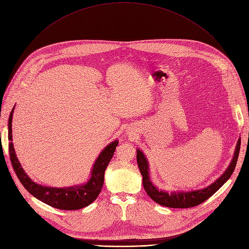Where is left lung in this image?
<instances>
[{
	"label": "left lung",
	"mask_w": 249,
	"mask_h": 249,
	"mask_svg": "<svg viewBox=\"0 0 249 249\" xmlns=\"http://www.w3.org/2000/svg\"><path fill=\"white\" fill-rule=\"evenodd\" d=\"M239 150H240V138L237 142L235 152L233 155V159L230 167L223 173V175L220 178H218L213 184H212L208 188H205L203 190H198V191L188 192V193L178 192V193H171V194L158 190L151 183L150 175L148 172L149 167H148L147 159L140 150H137V163H138V167L140 169L141 175L143 177L144 190L154 201L164 207L173 208V209H187V208L196 207L200 205L201 202L206 201L209 197H211L231 178L236 166Z\"/></svg>",
	"instance_id": "1"
}]
</instances>
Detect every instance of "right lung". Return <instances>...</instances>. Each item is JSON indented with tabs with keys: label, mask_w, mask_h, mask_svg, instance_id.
Returning a JSON list of instances; mask_svg holds the SVG:
<instances>
[{
	"label": "right lung",
	"mask_w": 249,
	"mask_h": 249,
	"mask_svg": "<svg viewBox=\"0 0 249 249\" xmlns=\"http://www.w3.org/2000/svg\"><path fill=\"white\" fill-rule=\"evenodd\" d=\"M12 110L9 117V153L12 166L16 175L18 176L21 185L26 190L36 196L37 199L41 200L47 205L65 211H74L85 208L93 202L98 196L104 183V173L110 163L113 155L118 145V141L112 142L109 144L99 155L97 160L93 166L91 178L88 182L80 187H71L64 189L42 187L36 183L29 178V176L22 170L18 158L15 153V149L12 143Z\"/></svg>",
	"instance_id": "obj_1"
}]
</instances>
